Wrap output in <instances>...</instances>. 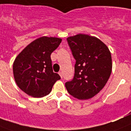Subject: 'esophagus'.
Instances as JSON below:
<instances>
[{"instance_id":"1","label":"esophagus","mask_w":131,"mask_h":131,"mask_svg":"<svg viewBox=\"0 0 131 131\" xmlns=\"http://www.w3.org/2000/svg\"><path fill=\"white\" fill-rule=\"evenodd\" d=\"M59 75L60 76V77H61V79H62V72H59Z\"/></svg>"}]
</instances>
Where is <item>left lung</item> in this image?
<instances>
[{
	"mask_svg": "<svg viewBox=\"0 0 131 131\" xmlns=\"http://www.w3.org/2000/svg\"><path fill=\"white\" fill-rule=\"evenodd\" d=\"M76 60L73 79L65 83L69 93L80 100L89 99L99 93L112 71L111 54L96 37L79 34L67 38Z\"/></svg>",
	"mask_w": 131,
	"mask_h": 131,
	"instance_id": "obj_1",
	"label": "left lung"
}]
</instances>
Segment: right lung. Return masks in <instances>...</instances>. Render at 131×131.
Masks as SVG:
<instances>
[{
    "label": "right lung",
    "mask_w": 131,
    "mask_h": 131,
    "mask_svg": "<svg viewBox=\"0 0 131 131\" xmlns=\"http://www.w3.org/2000/svg\"><path fill=\"white\" fill-rule=\"evenodd\" d=\"M62 39L42 37L25 47L15 59L13 74L18 87L35 98L49 94L60 77L52 71L50 54Z\"/></svg>",
    "instance_id": "1"
}]
</instances>
